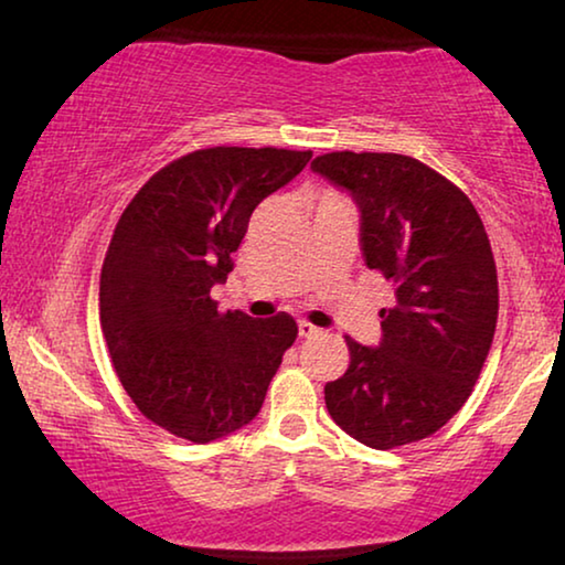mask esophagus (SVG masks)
Masks as SVG:
<instances>
[{"label":"esophagus","mask_w":565,"mask_h":565,"mask_svg":"<svg viewBox=\"0 0 565 565\" xmlns=\"http://www.w3.org/2000/svg\"><path fill=\"white\" fill-rule=\"evenodd\" d=\"M298 333H300V339H310V337H318V333H321V329H316V326L308 323V321H300L298 323Z\"/></svg>","instance_id":"34e87169"}]
</instances>
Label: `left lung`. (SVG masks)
<instances>
[{
    "label": "left lung",
    "mask_w": 565,
    "mask_h": 565,
    "mask_svg": "<svg viewBox=\"0 0 565 565\" xmlns=\"http://www.w3.org/2000/svg\"><path fill=\"white\" fill-rule=\"evenodd\" d=\"M310 170L351 195L370 269L395 285L382 339L347 337L349 370L326 384V407L359 444L428 438L469 399L500 310L497 267L471 201L420 160L395 152H329Z\"/></svg>",
    "instance_id": "1"
}]
</instances>
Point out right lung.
<instances>
[{
	"label": "right lung",
	"mask_w": 565,
	"mask_h": 565,
	"mask_svg": "<svg viewBox=\"0 0 565 565\" xmlns=\"http://www.w3.org/2000/svg\"><path fill=\"white\" fill-rule=\"evenodd\" d=\"M313 152L209 147L147 181L125 209L99 285L102 331L121 387L147 420L211 444L255 420L292 347L288 313H218L252 211Z\"/></svg>",
	"instance_id": "1"
}]
</instances>
